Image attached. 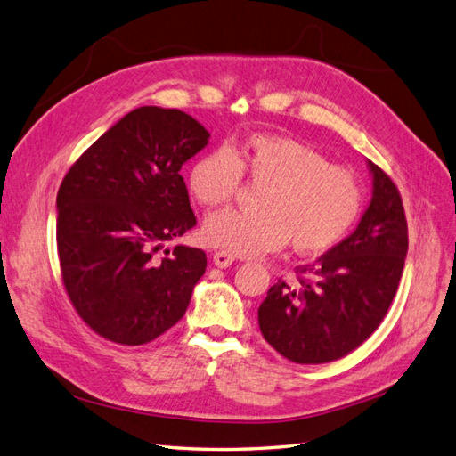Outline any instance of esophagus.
Segmentation results:
<instances>
[{
    "mask_svg": "<svg viewBox=\"0 0 456 456\" xmlns=\"http://www.w3.org/2000/svg\"><path fill=\"white\" fill-rule=\"evenodd\" d=\"M233 260H236V256H233L228 251H216L213 255V262H215V266H218V268H228Z\"/></svg>",
    "mask_w": 456,
    "mask_h": 456,
    "instance_id": "esophagus-1",
    "label": "esophagus"
}]
</instances>
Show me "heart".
<instances>
[{
    "instance_id": "heart-1",
    "label": "heart",
    "mask_w": 456,
    "mask_h": 456,
    "mask_svg": "<svg viewBox=\"0 0 456 456\" xmlns=\"http://www.w3.org/2000/svg\"><path fill=\"white\" fill-rule=\"evenodd\" d=\"M243 175L265 186L258 211L226 209L203 224V240L232 255L256 256L289 245L320 255L342 241L362 213L363 190L352 169L289 136L251 134L232 148L205 151L188 171V190L201 205H226Z\"/></svg>"
}]
</instances>
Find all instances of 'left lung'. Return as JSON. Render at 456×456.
<instances>
[{
    "label": "left lung",
    "mask_w": 456,
    "mask_h": 456,
    "mask_svg": "<svg viewBox=\"0 0 456 456\" xmlns=\"http://www.w3.org/2000/svg\"><path fill=\"white\" fill-rule=\"evenodd\" d=\"M372 200L355 232L297 281L278 280L258 308L260 333L289 362L317 365L348 355L388 312L407 256V218L392 178L369 161Z\"/></svg>",
    "instance_id": "obj_1"
}]
</instances>
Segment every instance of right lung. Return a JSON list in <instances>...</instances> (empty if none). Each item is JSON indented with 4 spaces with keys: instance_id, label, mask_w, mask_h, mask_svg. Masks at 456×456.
Segmentation results:
<instances>
[{
    "instance_id": "1",
    "label": "right lung",
    "mask_w": 456,
    "mask_h": 456,
    "mask_svg": "<svg viewBox=\"0 0 456 456\" xmlns=\"http://www.w3.org/2000/svg\"><path fill=\"white\" fill-rule=\"evenodd\" d=\"M209 133L176 108L142 106L68 169L57 194L64 291L96 335L141 346L184 315L205 251L163 245L196 226L181 167Z\"/></svg>"
}]
</instances>
